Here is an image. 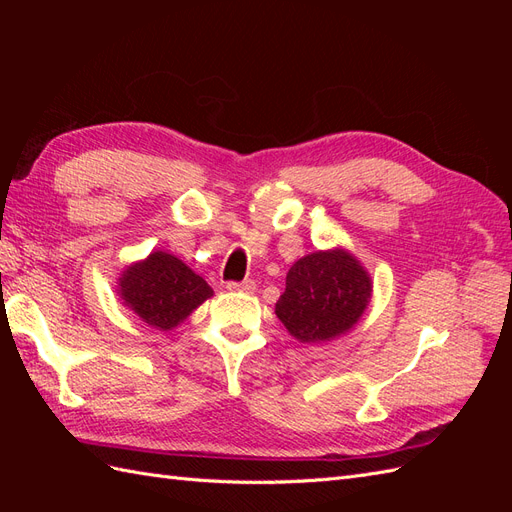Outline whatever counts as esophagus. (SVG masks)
<instances>
[{
	"label": "esophagus",
	"instance_id": "1",
	"mask_svg": "<svg viewBox=\"0 0 512 512\" xmlns=\"http://www.w3.org/2000/svg\"><path fill=\"white\" fill-rule=\"evenodd\" d=\"M226 288L230 292H254L256 290V284L252 280H245V282H228Z\"/></svg>",
	"mask_w": 512,
	"mask_h": 512
}]
</instances>
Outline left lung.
<instances>
[{
	"label": "left lung",
	"mask_w": 512,
	"mask_h": 512,
	"mask_svg": "<svg viewBox=\"0 0 512 512\" xmlns=\"http://www.w3.org/2000/svg\"><path fill=\"white\" fill-rule=\"evenodd\" d=\"M371 292L374 282L363 262L337 245L294 262L275 316L301 344H324L359 324Z\"/></svg>",
	"instance_id": "obj_1"
}]
</instances>
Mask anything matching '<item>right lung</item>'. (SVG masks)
Here are the masks:
<instances>
[{
  "mask_svg": "<svg viewBox=\"0 0 512 512\" xmlns=\"http://www.w3.org/2000/svg\"><path fill=\"white\" fill-rule=\"evenodd\" d=\"M117 297L156 331H173L213 297L211 286L175 254L162 250L136 260L117 277Z\"/></svg>",
  "mask_w": 512,
  "mask_h": 512,
  "instance_id": "1",
  "label": "right lung"
}]
</instances>
